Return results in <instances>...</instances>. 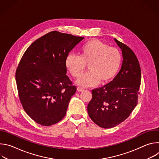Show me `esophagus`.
Returning a JSON list of instances; mask_svg holds the SVG:
<instances>
[{
  "instance_id": "34e87169",
  "label": "esophagus",
  "mask_w": 159,
  "mask_h": 159,
  "mask_svg": "<svg viewBox=\"0 0 159 159\" xmlns=\"http://www.w3.org/2000/svg\"><path fill=\"white\" fill-rule=\"evenodd\" d=\"M77 90H78L79 92H82V91H83V90H84V89L82 87H78L77 88Z\"/></svg>"
}]
</instances>
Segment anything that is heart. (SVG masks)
Segmentation results:
<instances>
[{"mask_svg": "<svg viewBox=\"0 0 159 159\" xmlns=\"http://www.w3.org/2000/svg\"><path fill=\"white\" fill-rule=\"evenodd\" d=\"M121 63V54L115 47L98 39H91L80 48V56L69 53L65 60V65L71 75L79 77L88 64L89 72L83 74L76 82L84 87H93L100 80L106 83L114 79Z\"/></svg>", "mask_w": 159, "mask_h": 159, "instance_id": "1", "label": "heart"}]
</instances>
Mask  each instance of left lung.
<instances>
[{
  "label": "left lung",
  "instance_id": "left-lung-1",
  "mask_svg": "<svg viewBox=\"0 0 159 159\" xmlns=\"http://www.w3.org/2000/svg\"><path fill=\"white\" fill-rule=\"evenodd\" d=\"M121 48V70L111 82L92 90L93 98L87 106L89 117L103 128H113L129 117L138 103L141 69L134 52L115 38Z\"/></svg>",
  "mask_w": 159,
  "mask_h": 159
}]
</instances>
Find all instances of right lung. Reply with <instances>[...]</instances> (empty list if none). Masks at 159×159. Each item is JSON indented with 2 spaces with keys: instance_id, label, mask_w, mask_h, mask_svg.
<instances>
[{
  "instance_id": "1",
  "label": "right lung",
  "mask_w": 159,
  "mask_h": 159,
  "mask_svg": "<svg viewBox=\"0 0 159 159\" xmlns=\"http://www.w3.org/2000/svg\"><path fill=\"white\" fill-rule=\"evenodd\" d=\"M84 38L52 31L34 41L22 56L16 72L19 97L37 123L51 126L65 116L77 89L66 75L65 60Z\"/></svg>"
}]
</instances>
